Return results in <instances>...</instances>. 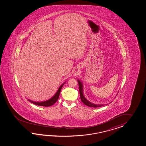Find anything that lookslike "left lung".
Instances as JSON below:
<instances>
[{"mask_svg": "<svg viewBox=\"0 0 146 146\" xmlns=\"http://www.w3.org/2000/svg\"><path fill=\"white\" fill-rule=\"evenodd\" d=\"M78 82L79 87V92H80L81 100L86 106H89V107H92V108H98V107H101V106H104L103 104H101V105L91 103L89 101H88L84 96V93H83V85H82V84L81 83V82L79 80H78Z\"/></svg>", "mask_w": 146, "mask_h": 146, "instance_id": "8db88e82", "label": "left lung"}]
</instances>
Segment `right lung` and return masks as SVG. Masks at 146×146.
<instances>
[{"mask_svg": "<svg viewBox=\"0 0 146 146\" xmlns=\"http://www.w3.org/2000/svg\"><path fill=\"white\" fill-rule=\"evenodd\" d=\"M65 82H64V84H62L58 89V90H57V92L56 94L54 96L50 99L48 100H47L45 101H44V102H34V101H32L31 100H28L30 102H31L32 103H33L34 104L36 105V106H52L54 104H55V103L57 101V100H58L59 98V94H60V91L61 89L62 88V86H64V84H65Z\"/></svg>", "mask_w": 146, "mask_h": 146, "instance_id": "1", "label": "right lung"}]
</instances>
